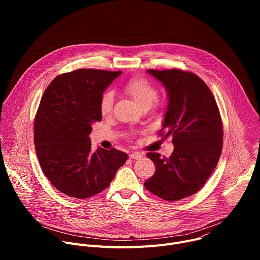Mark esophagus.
<instances>
[{"mask_svg": "<svg viewBox=\"0 0 260 260\" xmlns=\"http://www.w3.org/2000/svg\"><path fill=\"white\" fill-rule=\"evenodd\" d=\"M143 155H144L143 153L134 152V153H131V154H129V158H132V159H139V158H141Z\"/></svg>", "mask_w": 260, "mask_h": 260, "instance_id": "esophagus-1", "label": "esophagus"}]
</instances>
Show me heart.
Listing matches in <instances>:
<instances>
[{"label": "heart", "instance_id": "obj_1", "mask_svg": "<svg viewBox=\"0 0 260 260\" xmlns=\"http://www.w3.org/2000/svg\"><path fill=\"white\" fill-rule=\"evenodd\" d=\"M123 90L134 101H136L144 110L149 109L158 98L156 86L144 77H134L125 82ZM114 105V94L111 91H105L100 99L99 109L103 116H109L112 113Z\"/></svg>", "mask_w": 260, "mask_h": 260}]
</instances>
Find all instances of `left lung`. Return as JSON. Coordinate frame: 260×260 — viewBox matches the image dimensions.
I'll return each instance as SVG.
<instances>
[{"instance_id": "left-lung-1", "label": "left lung", "mask_w": 260, "mask_h": 260, "mask_svg": "<svg viewBox=\"0 0 260 260\" xmlns=\"http://www.w3.org/2000/svg\"><path fill=\"white\" fill-rule=\"evenodd\" d=\"M168 91L169 105L159 135L173 138L170 157L147 153L155 165L144 186L154 196L175 202L197 193L216 168L223 144V125L217 103L194 73L178 69L148 70Z\"/></svg>"}]
</instances>
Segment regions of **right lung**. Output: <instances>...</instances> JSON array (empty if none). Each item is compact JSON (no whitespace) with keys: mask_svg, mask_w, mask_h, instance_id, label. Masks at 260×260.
Returning a JSON list of instances; mask_svg holds the SVG:
<instances>
[{"mask_svg":"<svg viewBox=\"0 0 260 260\" xmlns=\"http://www.w3.org/2000/svg\"><path fill=\"white\" fill-rule=\"evenodd\" d=\"M121 74L79 69L54 78L41 99L34 124L40 167L53 186L75 199L106 189L127 154L115 148L92 151L89 134L102 120L101 95Z\"/></svg>","mask_w":260,"mask_h":260,"instance_id":"1","label":"right lung"}]
</instances>
